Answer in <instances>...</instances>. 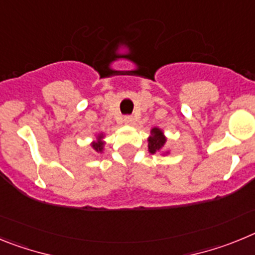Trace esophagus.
Here are the masks:
<instances>
[{"mask_svg": "<svg viewBox=\"0 0 255 255\" xmlns=\"http://www.w3.org/2000/svg\"><path fill=\"white\" fill-rule=\"evenodd\" d=\"M124 123H125L126 125H132V124H134V119H132L131 116H125L124 117Z\"/></svg>", "mask_w": 255, "mask_h": 255, "instance_id": "1", "label": "esophagus"}]
</instances>
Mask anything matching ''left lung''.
Segmentation results:
<instances>
[{"instance_id": "8db88e82", "label": "left lung", "mask_w": 255, "mask_h": 255, "mask_svg": "<svg viewBox=\"0 0 255 255\" xmlns=\"http://www.w3.org/2000/svg\"><path fill=\"white\" fill-rule=\"evenodd\" d=\"M148 141H149V143H148L149 152L155 153V152H158V150L162 149V147H163L164 143H166V138L163 136V134H162L161 130L157 129V128H154V129L152 130V136H149Z\"/></svg>"}]
</instances>
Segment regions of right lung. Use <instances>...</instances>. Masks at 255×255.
<instances>
[{"label": "right lung", "instance_id": "add662e5", "mask_svg": "<svg viewBox=\"0 0 255 255\" xmlns=\"http://www.w3.org/2000/svg\"><path fill=\"white\" fill-rule=\"evenodd\" d=\"M101 139H102V136H100V138H98V141H94V143L92 144V145H93V148L97 150V152H102V149H103V144H105V143H103Z\"/></svg>", "mask_w": 255, "mask_h": 255}]
</instances>
